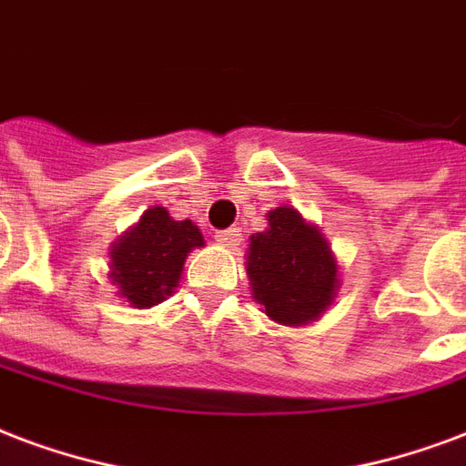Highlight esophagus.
<instances>
[{
  "mask_svg": "<svg viewBox=\"0 0 466 466\" xmlns=\"http://www.w3.org/2000/svg\"><path fill=\"white\" fill-rule=\"evenodd\" d=\"M216 240H218L223 248H238L240 246V240H243V236H240V230L238 228H228L220 230L218 236H216Z\"/></svg>",
  "mask_w": 466,
  "mask_h": 466,
  "instance_id": "1",
  "label": "esophagus"
}]
</instances>
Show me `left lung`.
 I'll return each instance as SVG.
<instances>
[{
	"label": "left lung",
	"instance_id": "8db88e82",
	"mask_svg": "<svg viewBox=\"0 0 466 466\" xmlns=\"http://www.w3.org/2000/svg\"><path fill=\"white\" fill-rule=\"evenodd\" d=\"M246 272L253 299L282 327L321 319L341 287V268L329 240L292 206L272 208L268 228L250 236Z\"/></svg>",
	"mask_w": 466,
	"mask_h": 466
}]
</instances>
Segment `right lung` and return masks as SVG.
<instances>
[{"mask_svg":"<svg viewBox=\"0 0 466 466\" xmlns=\"http://www.w3.org/2000/svg\"><path fill=\"white\" fill-rule=\"evenodd\" d=\"M194 220H174L164 206L147 208L113 246L107 278L115 295L135 309H149L177 289L181 270L194 248H204Z\"/></svg>","mask_w":466,"mask_h":466,"instance_id":"1","label":"right lung"}]
</instances>
